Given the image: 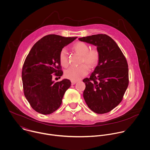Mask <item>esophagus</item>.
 <instances>
[{
    "label": "esophagus",
    "instance_id": "obj_1",
    "mask_svg": "<svg viewBox=\"0 0 150 150\" xmlns=\"http://www.w3.org/2000/svg\"><path fill=\"white\" fill-rule=\"evenodd\" d=\"M76 83H77L76 81H71V84H72V85L75 84Z\"/></svg>",
    "mask_w": 150,
    "mask_h": 150
}]
</instances>
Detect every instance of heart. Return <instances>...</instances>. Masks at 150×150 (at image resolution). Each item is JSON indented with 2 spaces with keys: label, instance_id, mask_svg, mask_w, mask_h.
<instances>
[{
  "label": "heart",
  "instance_id": "b5f03b06",
  "mask_svg": "<svg viewBox=\"0 0 150 150\" xmlns=\"http://www.w3.org/2000/svg\"><path fill=\"white\" fill-rule=\"evenodd\" d=\"M73 49L81 55V63H84L90 67L95 66L99 59V53L96 49L89 50V46L85 43L79 42L73 45ZM59 62L63 67H66L69 65L68 57L66 49H63L59 53ZM88 71L86 65L83 64L79 66H73L65 71V77L71 80L77 81L86 75Z\"/></svg>",
  "mask_w": 150,
  "mask_h": 150
}]
</instances>
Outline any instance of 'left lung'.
<instances>
[{
	"label": "left lung",
	"instance_id": "1",
	"mask_svg": "<svg viewBox=\"0 0 150 150\" xmlns=\"http://www.w3.org/2000/svg\"><path fill=\"white\" fill-rule=\"evenodd\" d=\"M79 40L96 46L99 53L97 66L90 77L83 80L84 99L94 112L107 113L120 103L127 88L126 59L115 41L107 35H94Z\"/></svg>",
	"mask_w": 150,
	"mask_h": 150
}]
</instances>
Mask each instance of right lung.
Wrapping results in <instances>:
<instances>
[{"mask_svg":"<svg viewBox=\"0 0 150 150\" xmlns=\"http://www.w3.org/2000/svg\"><path fill=\"white\" fill-rule=\"evenodd\" d=\"M76 38L47 35L33 45L27 56L22 73L23 91L27 100L36 111L50 114L62 104L63 96L71 83L66 79L54 82L52 74L63 75L59 53Z\"/></svg>","mask_w":150,"mask_h":150,"instance_id":"1","label":"right lung"}]
</instances>
